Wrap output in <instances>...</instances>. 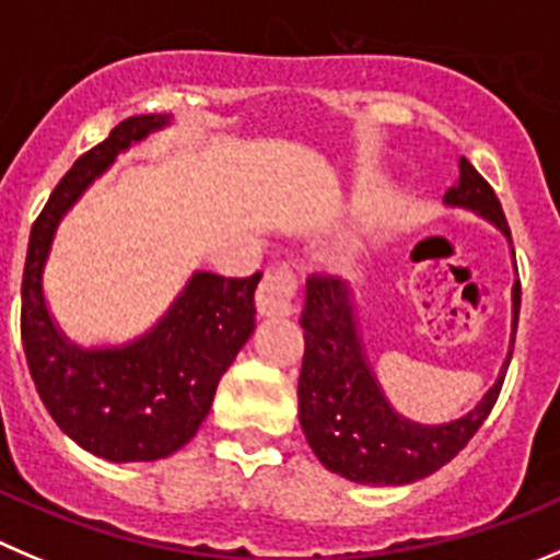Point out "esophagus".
<instances>
[{"instance_id":"esophagus-1","label":"esophagus","mask_w":560,"mask_h":560,"mask_svg":"<svg viewBox=\"0 0 560 560\" xmlns=\"http://www.w3.org/2000/svg\"><path fill=\"white\" fill-rule=\"evenodd\" d=\"M294 275L289 269H269L258 291V313L266 318L294 316Z\"/></svg>"}]
</instances>
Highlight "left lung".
<instances>
[{
    "mask_svg": "<svg viewBox=\"0 0 560 560\" xmlns=\"http://www.w3.org/2000/svg\"><path fill=\"white\" fill-rule=\"evenodd\" d=\"M459 180L445 191L448 209L472 211L505 236L511 231L500 200L478 170L459 159ZM514 258V247H511ZM516 269V264H514ZM520 322V280L511 285V338L494 385L462 418L418 423L385 396L363 343L357 296L349 280H311L305 289L302 329L305 360L300 374V423L307 445L327 470L369 487H401L448 465L481 429L503 387Z\"/></svg>",
    "mask_w": 560,
    "mask_h": 560,
    "instance_id": "8db88e82",
    "label": "left lung"
}]
</instances>
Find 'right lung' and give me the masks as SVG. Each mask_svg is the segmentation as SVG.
<instances>
[{"label":"right lung","instance_id":"right-lung-1","mask_svg":"<svg viewBox=\"0 0 560 560\" xmlns=\"http://www.w3.org/2000/svg\"><path fill=\"white\" fill-rule=\"evenodd\" d=\"M167 126L173 115H135L115 126L55 186L26 247L21 340L32 382L55 423L106 462H153L184 448L255 332L260 275L231 280L191 271L167 311L126 343H77L51 313L44 275L60 222L120 153Z\"/></svg>","mask_w":560,"mask_h":560}]
</instances>
